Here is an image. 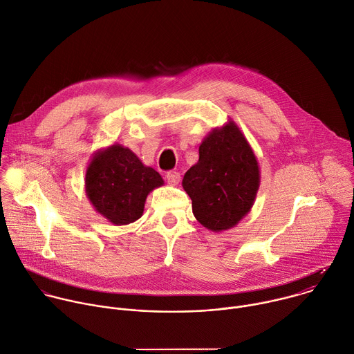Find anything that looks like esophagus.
<instances>
[{
	"label": "esophagus",
	"instance_id": "1",
	"mask_svg": "<svg viewBox=\"0 0 354 354\" xmlns=\"http://www.w3.org/2000/svg\"><path fill=\"white\" fill-rule=\"evenodd\" d=\"M180 178H181V176L178 171H169L166 174V180L170 185H177L180 183Z\"/></svg>",
	"mask_w": 354,
	"mask_h": 354
}]
</instances>
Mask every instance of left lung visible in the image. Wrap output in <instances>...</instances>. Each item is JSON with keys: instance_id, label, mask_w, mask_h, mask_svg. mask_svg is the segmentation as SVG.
Here are the masks:
<instances>
[{"instance_id": "left-lung-1", "label": "left lung", "mask_w": 354, "mask_h": 354, "mask_svg": "<svg viewBox=\"0 0 354 354\" xmlns=\"http://www.w3.org/2000/svg\"><path fill=\"white\" fill-rule=\"evenodd\" d=\"M259 185L257 159L232 120L202 141L199 160L183 178L195 218L214 232L235 227L250 212Z\"/></svg>"}]
</instances>
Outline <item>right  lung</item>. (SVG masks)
I'll return each instance as SVG.
<instances>
[{"instance_id":"add662e5","label":"right lung","mask_w":354,"mask_h":354,"mask_svg":"<svg viewBox=\"0 0 354 354\" xmlns=\"http://www.w3.org/2000/svg\"><path fill=\"white\" fill-rule=\"evenodd\" d=\"M163 184L155 169L142 165L133 151L120 144L98 151L86 171L90 202L115 225L138 220L148 194Z\"/></svg>"}]
</instances>
